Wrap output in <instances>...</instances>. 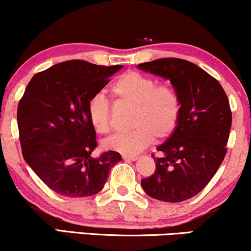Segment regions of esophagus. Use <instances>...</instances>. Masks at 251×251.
<instances>
[{"mask_svg":"<svg viewBox=\"0 0 251 251\" xmlns=\"http://www.w3.org/2000/svg\"><path fill=\"white\" fill-rule=\"evenodd\" d=\"M137 158H138V156H136V155H131V156L123 155V160L125 161H136Z\"/></svg>","mask_w":251,"mask_h":251,"instance_id":"1","label":"esophagus"}]
</instances>
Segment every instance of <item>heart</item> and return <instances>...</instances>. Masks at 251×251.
<instances>
[{
    "mask_svg": "<svg viewBox=\"0 0 251 251\" xmlns=\"http://www.w3.org/2000/svg\"><path fill=\"white\" fill-rule=\"evenodd\" d=\"M116 102L131 105V130L107 138L104 147L122 155H135L148 147L152 138L166 140L175 131L181 116V101L174 88L157 84L154 78L137 72L120 75L109 87ZM90 125L100 134L111 128L110 105L104 97L96 95L88 103Z\"/></svg>",
    "mask_w": 251,
    "mask_h": 251,
    "instance_id": "1",
    "label": "heart"
}]
</instances>
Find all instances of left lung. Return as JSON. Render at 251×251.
<instances>
[{"mask_svg":"<svg viewBox=\"0 0 251 251\" xmlns=\"http://www.w3.org/2000/svg\"><path fill=\"white\" fill-rule=\"evenodd\" d=\"M170 79L181 101L178 125L157 148L156 170L141 181L143 190L163 202H182L214 177L226 154L232 115L228 96L216 78L196 64L168 57L137 66Z\"/></svg>","mask_w":251,"mask_h":251,"instance_id":"8db88e82","label":"left lung"}]
</instances>
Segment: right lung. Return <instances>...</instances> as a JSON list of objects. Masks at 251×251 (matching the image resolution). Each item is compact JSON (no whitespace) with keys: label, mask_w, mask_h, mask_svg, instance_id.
Instances as JSON below:
<instances>
[{"label":"right lung","mask_w":251,"mask_h":251,"mask_svg":"<svg viewBox=\"0 0 251 251\" xmlns=\"http://www.w3.org/2000/svg\"><path fill=\"white\" fill-rule=\"evenodd\" d=\"M121 68L66 61L35 74L26 85L17 107L22 155L55 193L95 195L122 158L113 150L91 157L96 132L88 117V103Z\"/></svg>","instance_id":"1"}]
</instances>
